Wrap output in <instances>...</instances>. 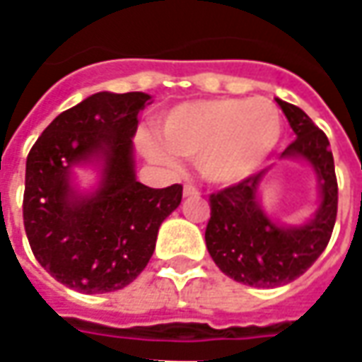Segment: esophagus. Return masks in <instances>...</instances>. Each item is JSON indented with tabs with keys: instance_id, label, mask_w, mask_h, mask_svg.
Wrapping results in <instances>:
<instances>
[{
	"instance_id": "34e87169",
	"label": "esophagus",
	"mask_w": 362,
	"mask_h": 362,
	"mask_svg": "<svg viewBox=\"0 0 362 362\" xmlns=\"http://www.w3.org/2000/svg\"><path fill=\"white\" fill-rule=\"evenodd\" d=\"M182 192H184V196H186V198H194V196H198V188H196V186H192V184H184V190H182Z\"/></svg>"
}]
</instances>
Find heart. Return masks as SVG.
Segmentation results:
<instances>
[{
	"label": "heart",
	"mask_w": 362,
	"mask_h": 362,
	"mask_svg": "<svg viewBox=\"0 0 362 362\" xmlns=\"http://www.w3.org/2000/svg\"><path fill=\"white\" fill-rule=\"evenodd\" d=\"M164 142L142 136V152L174 166V154L198 160V170L214 184H232L252 174L282 136V114L267 98H218L174 107L162 122Z\"/></svg>",
	"instance_id": "1"
}]
</instances>
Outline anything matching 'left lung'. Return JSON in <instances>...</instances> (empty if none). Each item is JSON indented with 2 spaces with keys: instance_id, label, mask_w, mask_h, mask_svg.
Listing matches in <instances>:
<instances>
[{
  "instance_id": "1",
  "label": "left lung",
  "mask_w": 362,
  "mask_h": 362,
  "mask_svg": "<svg viewBox=\"0 0 362 362\" xmlns=\"http://www.w3.org/2000/svg\"><path fill=\"white\" fill-rule=\"evenodd\" d=\"M296 134L282 158L306 160L320 182V204L303 226H279L258 204V186L270 168L238 184L210 194V220L206 226V248L216 267L236 282L256 288L288 284L308 268L327 248L337 220L339 186L329 138L300 107L276 100Z\"/></svg>"
}]
</instances>
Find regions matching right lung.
<instances>
[{"mask_svg": "<svg viewBox=\"0 0 362 362\" xmlns=\"http://www.w3.org/2000/svg\"><path fill=\"white\" fill-rule=\"evenodd\" d=\"M150 95L100 92L62 112L25 162L23 226L37 262L78 293H112L142 272L160 224L182 200V186L150 188L136 180L132 138ZM100 157V188L73 192L71 165Z\"/></svg>", "mask_w": 362, "mask_h": 362, "instance_id": "add662e5", "label": "right lung"}]
</instances>
